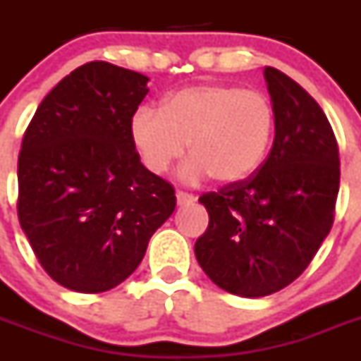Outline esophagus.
Instances as JSON below:
<instances>
[{
  "label": "esophagus",
  "mask_w": 361,
  "mask_h": 361,
  "mask_svg": "<svg viewBox=\"0 0 361 361\" xmlns=\"http://www.w3.org/2000/svg\"><path fill=\"white\" fill-rule=\"evenodd\" d=\"M175 197H177L178 206H184V204H190V202H193V200H195V197L191 195V193H186V191H180V190L175 193Z\"/></svg>",
  "instance_id": "1"
}]
</instances>
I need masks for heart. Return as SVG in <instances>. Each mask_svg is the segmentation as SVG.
Here are the masks:
<instances>
[{
	"label": "heart",
	"instance_id": "heart-1",
	"mask_svg": "<svg viewBox=\"0 0 361 361\" xmlns=\"http://www.w3.org/2000/svg\"><path fill=\"white\" fill-rule=\"evenodd\" d=\"M275 130V108L258 90L235 85H197L173 92L161 110L141 106L130 119V137L146 170L162 175L183 157L184 180L212 175L240 183L266 157Z\"/></svg>",
	"mask_w": 361,
	"mask_h": 361
}]
</instances>
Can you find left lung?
I'll return each mask as SVG.
<instances>
[{
  "label": "left lung",
  "mask_w": 361,
  "mask_h": 361,
  "mask_svg": "<svg viewBox=\"0 0 361 361\" xmlns=\"http://www.w3.org/2000/svg\"><path fill=\"white\" fill-rule=\"evenodd\" d=\"M264 78L275 108L269 155L240 183L200 195L209 224L195 242L204 273L247 298L304 273L333 228L340 188L338 142L320 104L273 66Z\"/></svg>",
  "instance_id": "1"
}]
</instances>
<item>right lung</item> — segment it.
I'll return each mask as SVG.
<instances>
[{"instance_id": "1", "label": "right lung", "mask_w": 361, "mask_h": 361, "mask_svg": "<svg viewBox=\"0 0 361 361\" xmlns=\"http://www.w3.org/2000/svg\"><path fill=\"white\" fill-rule=\"evenodd\" d=\"M148 78L90 61L57 82L25 130L18 216L49 276L103 293L141 264L175 209V190L142 166L130 119Z\"/></svg>"}]
</instances>
